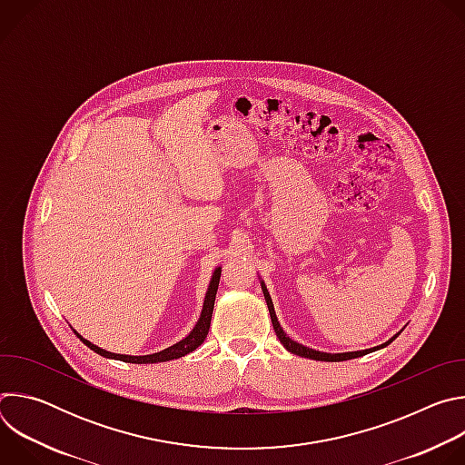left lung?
I'll use <instances>...</instances> for the list:
<instances>
[{"mask_svg":"<svg viewBox=\"0 0 465 465\" xmlns=\"http://www.w3.org/2000/svg\"><path fill=\"white\" fill-rule=\"evenodd\" d=\"M259 283H261V291H262V296H264V302H267V307H269V312H271V320H272V327L276 331V337L280 339V342L283 344V348L298 357H305V359H312V361H323V362H339V361H350V359H357V357H362L366 353H371V351H377L381 348H386L388 344H391L397 337H400V333H395L391 339H388L386 342H382L381 346H375V348H370V350H359V351H346V353H325V351H318V350H312V348H307L296 341H292L285 331L282 327V323L278 322V316H276V311H274V303H272V298L269 294V289L267 285H264V282L259 278Z\"/></svg>","mask_w":465,"mask_h":465,"instance_id":"obj_1","label":"left lung"}]
</instances>
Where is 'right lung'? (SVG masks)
Masks as SVG:
<instances>
[{"mask_svg":"<svg viewBox=\"0 0 465 465\" xmlns=\"http://www.w3.org/2000/svg\"><path fill=\"white\" fill-rule=\"evenodd\" d=\"M219 280H221V267L215 269L212 282L208 285L206 296H204V303H203V311H201V318L196 320L194 327L189 331V335L183 337L180 342L158 351V353H151V355H121V353H112L106 351L95 344H92L90 341L83 339L77 331L74 329V333L83 341V344H86L92 351L99 353L101 357L106 359H114V361H123V362H130V364H156V362H167V361H174L180 357H185L187 353L194 351L198 346H201L206 337H208V331L212 325V316H213V305H215V296H217V289H219Z\"/></svg>","mask_w":465,"mask_h":465,"instance_id":"add662e5","label":"right lung"}]
</instances>
